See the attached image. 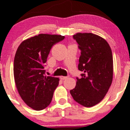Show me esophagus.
Returning a JSON list of instances; mask_svg holds the SVG:
<instances>
[{"instance_id":"1","label":"esophagus","mask_w":130,"mask_h":130,"mask_svg":"<svg viewBox=\"0 0 130 130\" xmlns=\"http://www.w3.org/2000/svg\"><path fill=\"white\" fill-rule=\"evenodd\" d=\"M68 77V76H60V79H62V80H65V79H67Z\"/></svg>"}]
</instances>
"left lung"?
<instances>
[{
	"instance_id": "left-lung-1",
	"label": "left lung",
	"mask_w": 130,
	"mask_h": 130,
	"mask_svg": "<svg viewBox=\"0 0 130 130\" xmlns=\"http://www.w3.org/2000/svg\"><path fill=\"white\" fill-rule=\"evenodd\" d=\"M73 38L81 50L78 69L83 73L81 79L77 77L70 94L78 104L90 107L104 99L112 83V51L106 40L96 34L78 32Z\"/></svg>"
}]
</instances>
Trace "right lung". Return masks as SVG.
I'll return each instance as SVG.
<instances>
[{"mask_svg": "<svg viewBox=\"0 0 130 130\" xmlns=\"http://www.w3.org/2000/svg\"><path fill=\"white\" fill-rule=\"evenodd\" d=\"M64 39L57 34H40L24 40L15 53V83L21 98L36 111L46 108L52 100L59 79L45 76L44 64L53 45Z\"/></svg>", "mask_w": 130, "mask_h": 130, "instance_id": "obj_1", "label": "right lung"}]
</instances>
